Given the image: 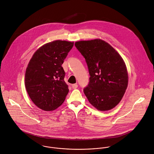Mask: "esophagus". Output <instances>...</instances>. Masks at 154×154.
Segmentation results:
<instances>
[{
	"mask_svg": "<svg viewBox=\"0 0 154 154\" xmlns=\"http://www.w3.org/2000/svg\"><path fill=\"white\" fill-rule=\"evenodd\" d=\"M77 87H78L77 84H74V85H72V88H74V89H75V88H77Z\"/></svg>",
	"mask_w": 154,
	"mask_h": 154,
	"instance_id": "obj_1",
	"label": "esophagus"
}]
</instances>
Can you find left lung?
I'll use <instances>...</instances> for the list:
<instances>
[{"label": "left lung", "instance_id": "8db88e82", "mask_svg": "<svg viewBox=\"0 0 154 154\" xmlns=\"http://www.w3.org/2000/svg\"><path fill=\"white\" fill-rule=\"evenodd\" d=\"M85 57L90 77L84 93L97 110L107 111L122 100L128 84L126 64L110 44L100 39L75 42Z\"/></svg>", "mask_w": 154, "mask_h": 154}]
</instances>
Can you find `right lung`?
Returning <instances> with one entry per match:
<instances>
[{
    "instance_id": "obj_1",
    "label": "right lung",
    "mask_w": 154,
    "mask_h": 154,
    "mask_svg": "<svg viewBox=\"0 0 154 154\" xmlns=\"http://www.w3.org/2000/svg\"><path fill=\"white\" fill-rule=\"evenodd\" d=\"M73 42L57 40L35 52L25 72V84L31 100L39 109L52 111L61 106L69 91L62 67Z\"/></svg>"
}]
</instances>
